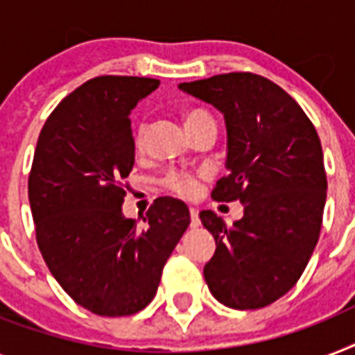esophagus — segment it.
Here are the masks:
<instances>
[{"label": "esophagus", "instance_id": "obj_1", "mask_svg": "<svg viewBox=\"0 0 355 355\" xmlns=\"http://www.w3.org/2000/svg\"><path fill=\"white\" fill-rule=\"evenodd\" d=\"M189 216H191V227L197 228L200 225L199 219V210H195V208H189Z\"/></svg>", "mask_w": 355, "mask_h": 355}]
</instances>
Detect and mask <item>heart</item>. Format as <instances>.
Masks as SVG:
<instances>
[{"mask_svg": "<svg viewBox=\"0 0 355 355\" xmlns=\"http://www.w3.org/2000/svg\"><path fill=\"white\" fill-rule=\"evenodd\" d=\"M210 112H206L202 108H191V110H186L184 114V121H186V127L193 128L195 125H199L200 121L205 119H210ZM147 132H149V127L147 123H139L138 128H136V134H134V144L138 149H144L145 141H147ZM162 186L164 189H167L169 193L177 195L180 199H195L200 191V180L197 175L188 171H171L167 173L164 180H162Z\"/></svg>", "mask_w": 355, "mask_h": 355, "instance_id": "b5f03b06", "label": "heart"}]
</instances>
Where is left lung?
<instances>
[{
	"label": "left lung",
	"mask_w": 355,
	"mask_h": 355,
	"mask_svg": "<svg viewBox=\"0 0 355 355\" xmlns=\"http://www.w3.org/2000/svg\"><path fill=\"white\" fill-rule=\"evenodd\" d=\"M180 90L225 114L230 173L211 199L245 208L232 227L200 211L216 239L205 280L228 308H265L297 284L319 241L328 188L319 134L300 105L261 75H214Z\"/></svg>",
	"instance_id": "obj_1"
}]
</instances>
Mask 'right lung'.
<instances>
[{"label": "right lung", "mask_w": 355, "mask_h": 355, "mask_svg": "<svg viewBox=\"0 0 355 355\" xmlns=\"http://www.w3.org/2000/svg\"><path fill=\"white\" fill-rule=\"evenodd\" d=\"M158 79L101 75L58 103L38 136L29 173L36 243L51 275L85 309L138 313L189 225L188 206L156 199L141 225L121 214L134 166L128 114Z\"/></svg>", "instance_id": "add662e5"}]
</instances>
